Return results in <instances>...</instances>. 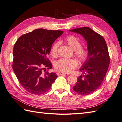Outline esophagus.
<instances>
[{
    "instance_id": "34e87169",
    "label": "esophagus",
    "mask_w": 122,
    "mask_h": 122,
    "mask_svg": "<svg viewBox=\"0 0 122 122\" xmlns=\"http://www.w3.org/2000/svg\"><path fill=\"white\" fill-rule=\"evenodd\" d=\"M57 75L58 76H61V75H66L65 73H63V72H58L56 73Z\"/></svg>"
}]
</instances>
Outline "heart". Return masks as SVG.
<instances>
[{"mask_svg":"<svg viewBox=\"0 0 122 122\" xmlns=\"http://www.w3.org/2000/svg\"><path fill=\"white\" fill-rule=\"evenodd\" d=\"M64 42L73 50L74 54L80 62H84L88 58L89 52L87 48L81 46L80 40L75 36L70 35L65 37ZM60 43L56 42L52 45L50 49V54L53 57L58 56V50ZM78 61L76 59H61L57 61L54 64L57 70L64 73H70L77 66Z\"/></svg>","mask_w":122,"mask_h":122,"instance_id":"heart-1","label":"heart"}]
</instances>
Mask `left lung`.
I'll return each mask as SVG.
<instances>
[{"mask_svg":"<svg viewBox=\"0 0 122 122\" xmlns=\"http://www.w3.org/2000/svg\"><path fill=\"white\" fill-rule=\"evenodd\" d=\"M70 31L81 34L87 42L89 54L80 69L85 75L78 78L73 89L80 95H88L101 86L108 70L110 58L107 44L102 35L89 27L78 28Z\"/></svg>","mask_w":122,"mask_h":122,"instance_id":"left-lung-1","label":"left lung"}]
</instances>
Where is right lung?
Instances as JSON below:
<instances>
[{
	"instance_id": "1",
	"label": "right lung",
	"mask_w": 122,
	"mask_h": 122,
	"mask_svg": "<svg viewBox=\"0 0 122 122\" xmlns=\"http://www.w3.org/2000/svg\"><path fill=\"white\" fill-rule=\"evenodd\" d=\"M61 30L40 28L21 35L14 44L13 69L26 91L36 95L48 91L58 76L49 73L52 64L47 58L52 45Z\"/></svg>"
}]
</instances>
